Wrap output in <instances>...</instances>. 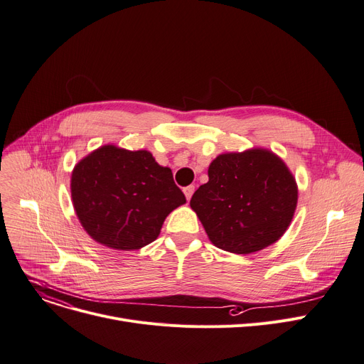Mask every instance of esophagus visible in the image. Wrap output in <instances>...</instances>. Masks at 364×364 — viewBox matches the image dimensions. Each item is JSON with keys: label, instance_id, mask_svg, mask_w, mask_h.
<instances>
[{"label": "esophagus", "instance_id": "34e87169", "mask_svg": "<svg viewBox=\"0 0 364 364\" xmlns=\"http://www.w3.org/2000/svg\"><path fill=\"white\" fill-rule=\"evenodd\" d=\"M183 191H184V195H186V199L190 200L191 196H193V193H195V186H187V187L183 188Z\"/></svg>", "mask_w": 364, "mask_h": 364}]
</instances>
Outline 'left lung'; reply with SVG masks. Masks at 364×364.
<instances>
[{"label": "left lung", "mask_w": 364, "mask_h": 364, "mask_svg": "<svg viewBox=\"0 0 364 364\" xmlns=\"http://www.w3.org/2000/svg\"><path fill=\"white\" fill-rule=\"evenodd\" d=\"M208 177L190 206L218 249L235 255L259 252L277 243L291 224L299 187L272 151L253 148L218 155Z\"/></svg>", "instance_id": "left-lung-1"}]
</instances>
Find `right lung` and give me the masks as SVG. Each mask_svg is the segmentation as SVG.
<instances>
[{
	"label": "right lung",
	"instance_id": "right-lung-1",
	"mask_svg": "<svg viewBox=\"0 0 364 364\" xmlns=\"http://www.w3.org/2000/svg\"><path fill=\"white\" fill-rule=\"evenodd\" d=\"M73 208L85 231L115 250H139L155 241L165 218L186 203L173 171L149 151L104 144L71 173Z\"/></svg>",
	"mask_w": 364,
	"mask_h": 364
}]
</instances>
